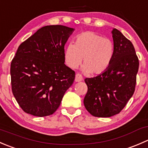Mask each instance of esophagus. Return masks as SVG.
<instances>
[{
  "instance_id": "esophagus-1",
  "label": "esophagus",
  "mask_w": 148,
  "mask_h": 148,
  "mask_svg": "<svg viewBox=\"0 0 148 148\" xmlns=\"http://www.w3.org/2000/svg\"><path fill=\"white\" fill-rule=\"evenodd\" d=\"M83 79V77L80 74H77L75 76V82H81L82 81Z\"/></svg>"
}]
</instances>
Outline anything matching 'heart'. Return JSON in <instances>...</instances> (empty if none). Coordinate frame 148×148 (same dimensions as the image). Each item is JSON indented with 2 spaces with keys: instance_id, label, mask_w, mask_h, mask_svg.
<instances>
[{
  "instance_id": "obj_1",
  "label": "heart",
  "mask_w": 148,
  "mask_h": 148,
  "mask_svg": "<svg viewBox=\"0 0 148 148\" xmlns=\"http://www.w3.org/2000/svg\"><path fill=\"white\" fill-rule=\"evenodd\" d=\"M114 53V44L110 38L93 31H86L75 37L74 44L69 43L66 46L64 58L67 66L75 69L81 64L83 57V71L98 75L109 68Z\"/></svg>"
}]
</instances>
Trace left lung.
Listing matches in <instances>:
<instances>
[{
    "label": "left lung",
    "mask_w": 148,
    "mask_h": 148,
    "mask_svg": "<svg viewBox=\"0 0 148 148\" xmlns=\"http://www.w3.org/2000/svg\"><path fill=\"white\" fill-rule=\"evenodd\" d=\"M112 33L114 53L109 68L102 74L86 78L85 108L92 115L110 117L119 114L133 95L139 60L132 42L120 31Z\"/></svg>",
    "instance_id": "1"
}]
</instances>
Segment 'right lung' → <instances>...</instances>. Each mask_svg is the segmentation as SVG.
Wrapping results in <instances>:
<instances>
[{
	"mask_svg": "<svg viewBox=\"0 0 148 148\" xmlns=\"http://www.w3.org/2000/svg\"><path fill=\"white\" fill-rule=\"evenodd\" d=\"M73 31L61 25L44 26L18 48L10 64L11 87L25 112L45 117L59 108L75 78V71L64 64V45Z\"/></svg>",
	"mask_w": 148,
	"mask_h": 148,
	"instance_id": "1",
	"label": "right lung"
}]
</instances>
